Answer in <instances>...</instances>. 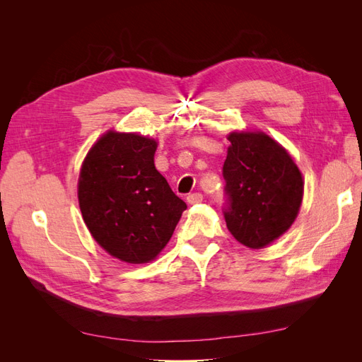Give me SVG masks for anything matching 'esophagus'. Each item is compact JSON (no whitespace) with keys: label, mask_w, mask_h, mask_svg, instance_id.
Instances as JSON below:
<instances>
[{"label":"esophagus","mask_w":362,"mask_h":362,"mask_svg":"<svg viewBox=\"0 0 362 362\" xmlns=\"http://www.w3.org/2000/svg\"><path fill=\"white\" fill-rule=\"evenodd\" d=\"M202 199H204V196L199 193V192H194V193H190L189 196H187V202L190 204V205H194V204H199V202H202Z\"/></svg>","instance_id":"34e87169"}]
</instances>
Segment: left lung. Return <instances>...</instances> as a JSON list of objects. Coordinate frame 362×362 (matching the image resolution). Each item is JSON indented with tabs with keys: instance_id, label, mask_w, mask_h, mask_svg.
I'll list each match as a JSON object with an SVG mask.
<instances>
[{
	"instance_id": "8db88e82",
	"label": "left lung",
	"mask_w": 362,
	"mask_h": 362,
	"mask_svg": "<svg viewBox=\"0 0 362 362\" xmlns=\"http://www.w3.org/2000/svg\"><path fill=\"white\" fill-rule=\"evenodd\" d=\"M223 163V216L237 242L259 249L294 222L302 175L287 151L264 133H233Z\"/></svg>"
}]
</instances>
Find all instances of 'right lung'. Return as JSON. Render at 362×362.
Returning a JSON list of instances; mask_svg holds the SVG:
<instances>
[{"label":"right lung","mask_w":362,"mask_h":362,"mask_svg":"<svg viewBox=\"0 0 362 362\" xmlns=\"http://www.w3.org/2000/svg\"><path fill=\"white\" fill-rule=\"evenodd\" d=\"M156 149L148 137L110 131L80 173L78 201L90 234L108 254L133 264L158 255L187 208L156 169Z\"/></svg>","instance_id":"right-lung-1"}]
</instances>
